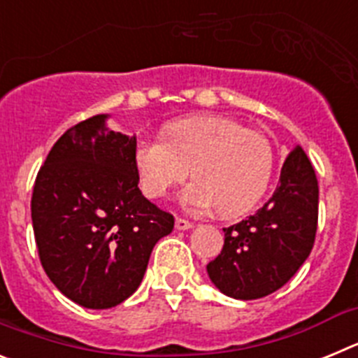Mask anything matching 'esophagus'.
Here are the masks:
<instances>
[{
    "label": "esophagus",
    "instance_id": "obj_1",
    "mask_svg": "<svg viewBox=\"0 0 358 358\" xmlns=\"http://www.w3.org/2000/svg\"><path fill=\"white\" fill-rule=\"evenodd\" d=\"M176 227L179 231H186V229H189V227H192V222H188V220H185V218H181V217H177L176 218Z\"/></svg>",
    "mask_w": 358,
    "mask_h": 358
}]
</instances>
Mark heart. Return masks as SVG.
Returning <instances> with one entry per match:
<instances>
[{
	"label": "heart",
	"instance_id": "1",
	"mask_svg": "<svg viewBox=\"0 0 358 358\" xmlns=\"http://www.w3.org/2000/svg\"><path fill=\"white\" fill-rule=\"evenodd\" d=\"M164 136H140L134 163L148 197H163L185 181L182 206L204 211L217 206L222 217L251 210L267 189L274 154L262 132L220 115H195L170 122Z\"/></svg>",
	"mask_w": 358,
	"mask_h": 358
}]
</instances>
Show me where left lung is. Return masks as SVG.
Listing matches in <instances>:
<instances>
[{"instance_id": "obj_1", "label": "left lung", "mask_w": 358, "mask_h": 358, "mask_svg": "<svg viewBox=\"0 0 358 358\" xmlns=\"http://www.w3.org/2000/svg\"><path fill=\"white\" fill-rule=\"evenodd\" d=\"M314 166L296 147L281 166L273 197L255 215L224 227V248L206 267L211 283L235 299L276 292L305 264L317 231Z\"/></svg>"}]
</instances>
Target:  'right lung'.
I'll list each match as a JSON object with an SVG mask.
<instances>
[{
	"label": "right lung",
	"mask_w": 358,
	"mask_h": 358,
	"mask_svg": "<svg viewBox=\"0 0 358 358\" xmlns=\"http://www.w3.org/2000/svg\"><path fill=\"white\" fill-rule=\"evenodd\" d=\"M96 115L68 129L37 173L31 226L44 273L84 308L120 305L140 287L173 217L143 197L136 136Z\"/></svg>",
	"instance_id": "right-lung-1"
}]
</instances>
